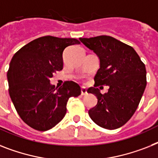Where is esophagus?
<instances>
[{"instance_id":"34e87169","label":"esophagus","mask_w":158,"mask_h":158,"mask_svg":"<svg viewBox=\"0 0 158 158\" xmlns=\"http://www.w3.org/2000/svg\"><path fill=\"white\" fill-rule=\"evenodd\" d=\"M81 95L82 96H85V95L87 94V91L86 89L85 88H81Z\"/></svg>"}]
</instances>
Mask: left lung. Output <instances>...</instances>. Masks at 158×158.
<instances>
[{
  "mask_svg": "<svg viewBox=\"0 0 158 158\" xmlns=\"http://www.w3.org/2000/svg\"><path fill=\"white\" fill-rule=\"evenodd\" d=\"M79 40L100 60L94 86L87 90L98 98L89 115L103 128L122 127L134 114L145 89V65L133 48L113 37L100 35ZM99 85H108V93L102 95L97 88Z\"/></svg>",
  "mask_w": 158,
  "mask_h": 158,
  "instance_id": "1",
  "label": "left lung"
}]
</instances>
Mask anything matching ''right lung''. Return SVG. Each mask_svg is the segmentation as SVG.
Returning a JSON list of instances; mask_svg holds the SVG:
<instances>
[{
	"instance_id": "obj_1",
	"label": "right lung",
	"mask_w": 158,
	"mask_h": 158,
	"mask_svg": "<svg viewBox=\"0 0 158 158\" xmlns=\"http://www.w3.org/2000/svg\"><path fill=\"white\" fill-rule=\"evenodd\" d=\"M79 44L76 39L44 36L23 46L12 58L7 72L10 98L32 128H52L64 117L69 98L81 94L79 85L72 81L58 89L50 84L53 73L63 69L64 50Z\"/></svg>"
}]
</instances>
